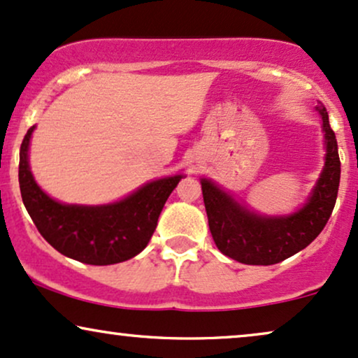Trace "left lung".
<instances>
[{
    "instance_id": "left-lung-1",
    "label": "left lung",
    "mask_w": 358,
    "mask_h": 358,
    "mask_svg": "<svg viewBox=\"0 0 358 358\" xmlns=\"http://www.w3.org/2000/svg\"><path fill=\"white\" fill-rule=\"evenodd\" d=\"M325 132V166L302 209L284 217L250 213L219 189L201 179L209 229L217 249L247 266H272L306 249L322 232L332 214L341 184V159L335 132L324 106H317Z\"/></svg>"
}]
</instances>
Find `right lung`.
<instances>
[{"label":"right lung","instance_id":"right-lung-1","mask_svg":"<svg viewBox=\"0 0 358 358\" xmlns=\"http://www.w3.org/2000/svg\"><path fill=\"white\" fill-rule=\"evenodd\" d=\"M34 126L20 149V189L39 234L66 257L109 266L138 255L156 231L159 214L182 176L144 184L126 199L108 206L61 204L41 191L29 171L28 149Z\"/></svg>","mask_w":358,"mask_h":358}]
</instances>
